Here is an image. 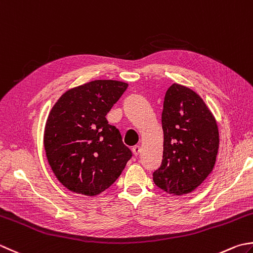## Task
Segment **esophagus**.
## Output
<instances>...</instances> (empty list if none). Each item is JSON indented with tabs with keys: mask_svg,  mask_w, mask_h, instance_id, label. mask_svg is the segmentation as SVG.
<instances>
[{
	"mask_svg": "<svg viewBox=\"0 0 253 253\" xmlns=\"http://www.w3.org/2000/svg\"><path fill=\"white\" fill-rule=\"evenodd\" d=\"M132 153L135 156H138L140 153V147L139 146H135V147H132Z\"/></svg>",
	"mask_w": 253,
	"mask_h": 253,
	"instance_id": "obj_1",
	"label": "esophagus"
}]
</instances>
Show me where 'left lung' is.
I'll return each mask as SVG.
<instances>
[{
  "instance_id": "8db88e82",
  "label": "left lung",
  "mask_w": 253,
  "mask_h": 253,
  "mask_svg": "<svg viewBox=\"0 0 253 253\" xmlns=\"http://www.w3.org/2000/svg\"><path fill=\"white\" fill-rule=\"evenodd\" d=\"M161 122L163 159L153 181L171 195L189 194L214 169L219 148L216 118L195 91L173 83L166 93Z\"/></svg>"
}]
</instances>
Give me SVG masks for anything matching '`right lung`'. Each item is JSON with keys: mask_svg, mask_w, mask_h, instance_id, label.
Instances as JSON below:
<instances>
[{"mask_svg": "<svg viewBox=\"0 0 253 253\" xmlns=\"http://www.w3.org/2000/svg\"><path fill=\"white\" fill-rule=\"evenodd\" d=\"M127 87L128 83L116 80L84 83L64 92L49 112L44 152L53 174L69 191L98 195L130 159L120 130L105 117Z\"/></svg>", "mask_w": 253, "mask_h": 253, "instance_id": "obj_1", "label": "right lung"}]
</instances>
